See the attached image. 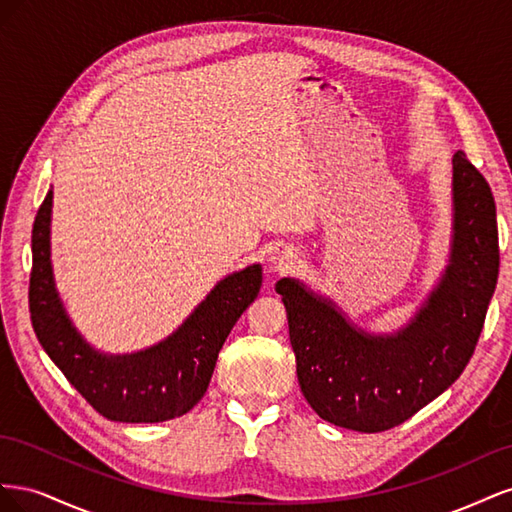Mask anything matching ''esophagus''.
Returning a JSON list of instances; mask_svg holds the SVG:
<instances>
[{
  "mask_svg": "<svg viewBox=\"0 0 512 512\" xmlns=\"http://www.w3.org/2000/svg\"><path fill=\"white\" fill-rule=\"evenodd\" d=\"M297 262H299V256H297V252L292 250L290 245H277V247H273V252L269 256V265L277 273L292 271Z\"/></svg>",
  "mask_w": 512,
  "mask_h": 512,
  "instance_id": "34e87169",
  "label": "esophagus"
}]
</instances>
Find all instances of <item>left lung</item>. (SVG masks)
Here are the masks:
<instances>
[{"instance_id":"obj_1","label":"left lung","mask_w":512,"mask_h":512,"mask_svg":"<svg viewBox=\"0 0 512 512\" xmlns=\"http://www.w3.org/2000/svg\"><path fill=\"white\" fill-rule=\"evenodd\" d=\"M453 235L440 282L397 333H369L329 297L284 277L299 386L337 427L376 433L401 425L466 369L498 284L495 200L466 153L453 156Z\"/></svg>"}]
</instances>
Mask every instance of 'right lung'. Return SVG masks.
<instances>
[{"instance_id":"add662e5","label":"right lung","mask_w":512,"mask_h":512,"mask_svg":"<svg viewBox=\"0 0 512 512\" xmlns=\"http://www.w3.org/2000/svg\"><path fill=\"white\" fill-rule=\"evenodd\" d=\"M53 190L32 230L29 314L38 342L68 382L108 421L162 423L190 412L207 393L230 329L260 292L262 267L226 275L162 342L128 354L91 346L59 299L51 265Z\"/></svg>"}]
</instances>
